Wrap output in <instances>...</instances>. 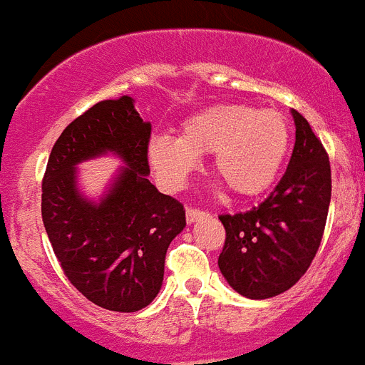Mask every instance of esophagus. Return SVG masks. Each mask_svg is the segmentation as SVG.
Returning a JSON list of instances; mask_svg holds the SVG:
<instances>
[{
	"instance_id": "34e87169",
	"label": "esophagus",
	"mask_w": 365,
	"mask_h": 365,
	"mask_svg": "<svg viewBox=\"0 0 365 365\" xmlns=\"http://www.w3.org/2000/svg\"><path fill=\"white\" fill-rule=\"evenodd\" d=\"M206 212L205 210H199V208H193V206H188L186 208V221L188 222H193V221H197L199 217H202Z\"/></svg>"
}]
</instances>
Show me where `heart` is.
<instances>
[{"instance_id":"1","label":"heart","mask_w":365,"mask_h":365,"mask_svg":"<svg viewBox=\"0 0 365 365\" xmlns=\"http://www.w3.org/2000/svg\"><path fill=\"white\" fill-rule=\"evenodd\" d=\"M291 137V124L276 109L217 104L186 118L177 140L166 135L151 138L148 157L168 188H182L197 168L195 157L212 155L215 177L235 195L254 197L278 177Z\"/></svg>"}]
</instances>
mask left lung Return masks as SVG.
Here are the masks:
<instances>
[{"label":"left lung","mask_w":365,"mask_h":365,"mask_svg":"<svg viewBox=\"0 0 365 365\" xmlns=\"http://www.w3.org/2000/svg\"><path fill=\"white\" fill-rule=\"evenodd\" d=\"M296 143L287 172L265 201L222 214L225 245L217 265L234 291L265 299L291 289L314 259L331 202V164L322 140L292 111Z\"/></svg>","instance_id":"1"}]
</instances>
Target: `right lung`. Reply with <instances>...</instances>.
I'll return each instance as SVG.
<instances>
[{
    "mask_svg": "<svg viewBox=\"0 0 365 365\" xmlns=\"http://www.w3.org/2000/svg\"><path fill=\"white\" fill-rule=\"evenodd\" d=\"M151 124L133 98L102 100L67 125L41 180V217L58 263L89 302L135 312L159 294L170 243L186 225L185 206L148 180ZM115 150L128 166L100 205L79 197L73 164Z\"/></svg>",
    "mask_w": 365,
    "mask_h": 365,
    "instance_id": "right-lung-1",
    "label": "right lung"
}]
</instances>
